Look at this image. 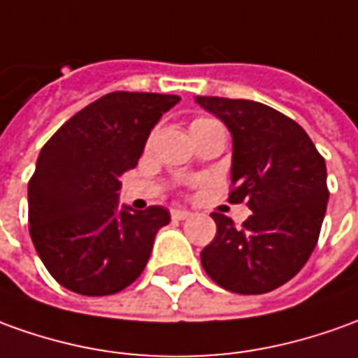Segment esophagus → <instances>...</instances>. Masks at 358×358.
I'll list each match as a JSON object with an SVG mask.
<instances>
[{
	"label": "esophagus",
	"instance_id": "obj_1",
	"mask_svg": "<svg viewBox=\"0 0 358 358\" xmlns=\"http://www.w3.org/2000/svg\"><path fill=\"white\" fill-rule=\"evenodd\" d=\"M189 216H191V212L185 210V208H171V218L173 220H185Z\"/></svg>",
	"mask_w": 358,
	"mask_h": 358
}]
</instances>
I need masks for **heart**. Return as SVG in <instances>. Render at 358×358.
<instances>
[{"mask_svg":"<svg viewBox=\"0 0 358 358\" xmlns=\"http://www.w3.org/2000/svg\"><path fill=\"white\" fill-rule=\"evenodd\" d=\"M208 124H218V122H216V120H212V118H194L193 122H191V128L208 127Z\"/></svg>","mask_w":358,"mask_h":358,"instance_id":"1","label":"heart"}]
</instances>
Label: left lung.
Instances as JSON below:
<instances>
[{
    "instance_id": "left-lung-1",
    "label": "left lung",
    "mask_w": 358,
    "mask_h": 358,
    "mask_svg": "<svg viewBox=\"0 0 358 358\" xmlns=\"http://www.w3.org/2000/svg\"><path fill=\"white\" fill-rule=\"evenodd\" d=\"M234 140L230 203L253 212L236 224L212 212L216 236L201 253L206 275L238 294L282 287L312 255L329 199L325 159L304 128L263 103L196 97Z\"/></svg>"
}]
</instances>
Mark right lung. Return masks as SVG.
Masks as SVG:
<instances>
[{
	"label": "right lung",
	"mask_w": 358,
	"mask_h": 358,
	"mask_svg": "<svg viewBox=\"0 0 358 358\" xmlns=\"http://www.w3.org/2000/svg\"><path fill=\"white\" fill-rule=\"evenodd\" d=\"M177 95L115 91L81 108L44 144L29 181V231L44 267L83 296L117 294L146 267L164 206H118L150 130Z\"/></svg>",
	"instance_id": "right-lung-1"
}]
</instances>
